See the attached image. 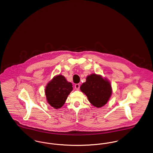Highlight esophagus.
I'll return each instance as SVG.
<instances>
[{"label":"esophagus","instance_id":"esophagus-1","mask_svg":"<svg viewBox=\"0 0 153 153\" xmlns=\"http://www.w3.org/2000/svg\"><path fill=\"white\" fill-rule=\"evenodd\" d=\"M80 87V85L79 84H75V85H74V88H75V89H76V90H79Z\"/></svg>","mask_w":153,"mask_h":153}]
</instances>
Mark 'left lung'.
<instances>
[{"label": "left lung", "instance_id": "obj_1", "mask_svg": "<svg viewBox=\"0 0 153 153\" xmlns=\"http://www.w3.org/2000/svg\"><path fill=\"white\" fill-rule=\"evenodd\" d=\"M80 89L87 95L89 102L97 108L104 106L112 94L109 81L96 74L88 76L86 82L81 85Z\"/></svg>", "mask_w": 153, "mask_h": 153}]
</instances>
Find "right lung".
I'll list each match as a JSON object with an SVG mask.
<instances>
[{
    "mask_svg": "<svg viewBox=\"0 0 153 153\" xmlns=\"http://www.w3.org/2000/svg\"><path fill=\"white\" fill-rule=\"evenodd\" d=\"M72 89V83L67 81L64 76L58 75L46 87L45 94L47 101L51 107L58 109L64 104Z\"/></svg>",
    "mask_w": 153,
    "mask_h": 153,
    "instance_id": "right-lung-1",
    "label": "right lung"
}]
</instances>
